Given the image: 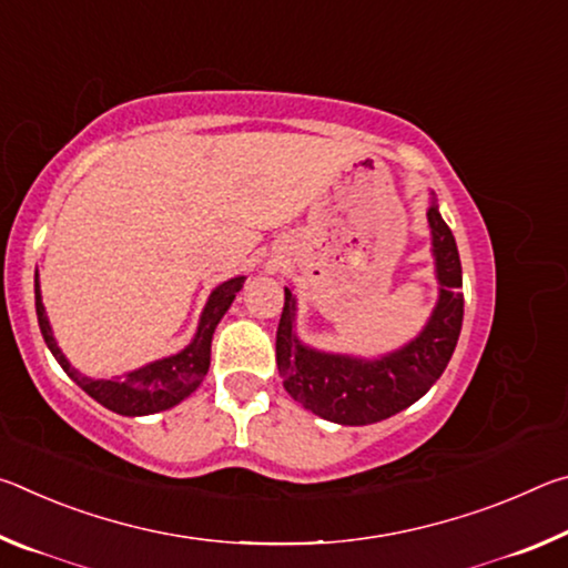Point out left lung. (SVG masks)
Segmentation results:
<instances>
[{
  "label": "left lung",
  "instance_id": "obj_1",
  "mask_svg": "<svg viewBox=\"0 0 568 568\" xmlns=\"http://www.w3.org/2000/svg\"><path fill=\"white\" fill-rule=\"evenodd\" d=\"M430 230L438 301L416 338L376 358L321 351L295 333L297 301L285 287V307L277 325L275 361L293 400L341 426H368L406 410L446 371L464 323V275L456 237L440 217L436 197L426 210Z\"/></svg>",
  "mask_w": 568,
  "mask_h": 568
}]
</instances>
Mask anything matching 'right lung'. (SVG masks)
<instances>
[{"instance_id": "right-lung-1", "label": "right lung", "mask_w": 568, "mask_h": 568, "mask_svg": "<svg viewBox=\"0 0 568 568\" xmlns=\"http://www.w3.org/2000/svg\"><path fill=\"white\" fill-rule=\"evenodd\" d=\"M243 283H245V275H237L215 285L213 291H210L203 313H200L197 331L185 348L172 355H165V358L145 363L142 368H134L114 378H90L67 361L60 343L54 338L52 323L47 318V311L42 303L40 273L37 271H34V307H37V321H40V331L47 348L52 351L57 363L62 365L67 376H70L77 386L98 403H102L104 408L120 413V416H150V413L175 408L178 403H182L200 388V383H203L210 368V345H213V333L217 328V323L223 321V315L227 313V307L233 305Z\"/></svg>"}]
</instances>
